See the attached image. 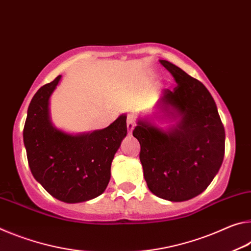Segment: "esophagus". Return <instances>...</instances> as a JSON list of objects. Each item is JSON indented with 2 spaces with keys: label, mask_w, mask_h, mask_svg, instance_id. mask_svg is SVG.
<instances>
[{
  "label": "esophagus",
  "mask_w": 251,
  "mask_h": 251,
  "mask_svg": "<svg viewBox=\"0 0 251 251\" xmlns=\"http://www.w3.org/2000/svg\"><path fill=\"white\" fill-rule=\"evenodd\" d=\"M135 126V119L132 116L128 117V121H126V128H128V132L132 133V130Z\"/></svg>",
  "instance_id": "obj_1"
}]
</instances>
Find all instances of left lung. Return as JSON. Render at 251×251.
I'll return each instance as SVG.
<instances>
[{
    "instance_id": "1",
    "label": "left lung",
    "mask_w": 251,
    "mask_h": 251,
    "mask_svg": "<svg viewBox=\"0 0 251 251\" xmlns=\"http://www.w3.org/2000/svg\"><path fill=\"white\" fill-rule=\"evenodd\" d=\"M175 77L159 104L180 116L163 131L139 121L133 137L140 142V161L149 190L159 198L184 201L200 195L219 171L225 155V128L207 88L169 61L160 60ZM172 114V112H170Z\"/></svg>"
}]
</instances>
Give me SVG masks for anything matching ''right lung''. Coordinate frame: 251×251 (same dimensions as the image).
Masks as SVG:
<instances>
[{"mask_svg": "<svg viewBox=\"0 0 251 251\" xmlns=\"http://www.w3.org/2000/svg\"><path fill=\"white\" fill-rule=\"evenodd\" d=\"M57 75L32 98L23 140L33 176L49 194L68 203L87 201L105 190L111 163L126 135V116L108 128L72 135L52 126L49 99L59 83Z\"/></svg>", "mask_w": 251, "mask_h": 251, "instance_id": "right-lung-1", "label": "right lung"}]
</instances>
